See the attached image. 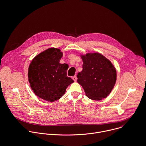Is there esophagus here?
Returning a JSON list of instances; mask_svg holds the SVG:
<instances>
[{
    "label": "esophagus",
    "instance_id": "esophagus-1",
    "mask_svg": "<svg viewBox=\"0 0 146 146\" xmlns=\"http://www.w3.org/2000/svg\"><path fill=\"white\" fill-rule=\"evenodd\" d=\"M72 78H73V80L74 81H76L77 80V77L76 75H75L74 76H73V77H72Z\"/></svg>",
    "mask_w": 146,
    "mask_h": 146
}]
</instances>
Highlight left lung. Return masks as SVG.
Masks as SVG:
<instances>
[{"label": "left lung", "instance_id": "left-lung-1", "mask_svg": "<svg viewBox=\"0 0 146 146\" xmlns=\"http://www.w3.org/2000/svg\"><path fill=\"white\" fill-rule=\"evenodd\" d=\"M82 70L77 74V82L91 100L105 98L111 93L116 80V70L112 63L98 53L81 56Z\"/></svg>", "mask_w": 146, "mask_h": 146}]
</instances>
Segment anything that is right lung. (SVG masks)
Masks as SVG:
<instances>
[{"mask_svg":"<svg viewBox=\"0 0 146 146\" xmlns=\"http://www.w3.org/2000/svg\"><path fill=\"white\" fill-rule=\"evenodd\" d=\"M63 54L59 49L49 48L37 55L28 68L30 86L38 97L54 102L62 97L74 81L67 76L68 65L60 64Z\"/></svg>","mask_w":146,"mask_h":146,"instance_id":"1","label":"right lung"}]
</instances>
